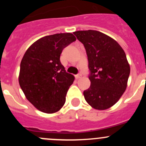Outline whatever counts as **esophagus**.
I'll list each match as a JSON object with an SVG mask.
<instances>
[{
	"label": "esophagus",
	"instance_id": "esophagus-1",
	"mask_svg": "<svg viewBox=\"0 0 146 146\" xmlns=\"http://www.w3.org/2000/svg\"><path fill=\"white\" fill-rule=\"evenodd\" d=\"M81 77H82V74H80H80H78V75H76V78L77 79L80 78Z\"/></svg>",
	"mask_w": 146,
	"mask_h": 146
}]
</instances>
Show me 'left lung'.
<instances>
[{"label": "left lung", "instance_id": "obj_1", "mask_svg": "<svg viewBox=\"0 0 146 146\" xmlns=\"http://www.w3.org/2000/svg\"><path fill=\"white\" fill-rule=\"evenodd\" d=\"M73 34L85 46L90 70V87L83 92L84 98L95 110L110 108L127 87L130 66L126 54L117 41L99 31Z\"/></svg>", "mask_w": 146, "mask_h": 146}]
</instances>
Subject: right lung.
Instances as JSON below:
<instances>
[{
  "label": "right lung",
  "instance_id": "1",
  "mask_svg": "<svg viewBox=\"0 0 146 146\" xmlns=\"http://www.w3.org/2000/svg\"><path fill=\"white\" fill-rule=\"evenodd\" d=\"M76 40L72 33L48 35L34 42L23 56L19 84L27 100L42 112H56L66 102L75 77L66 73L60 56Z\"/></svg>",
  "mask_w": 146,
  "mask_h": 146
}]
</instances>
